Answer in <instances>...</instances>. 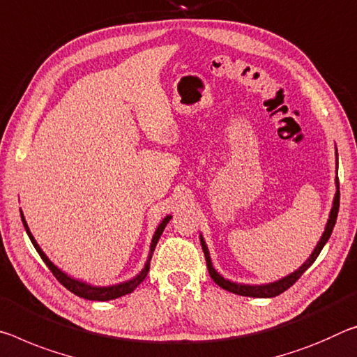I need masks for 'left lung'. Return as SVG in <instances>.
Returning <instances> with one entry per match:
<instances>
[{
	"instance_id": "obj_1",
	"label": "left lung",
	"mask_w": 357,
	"mask_h": 357,
	"mask_svg": "<svg viewBox=\"0 0 357 357\" xmlns=\"http://www.w3.org/2000/svg\"><path fill=\"white\" fill-rule=\"evenodd\" d=\"M335 157H337V162H338L337 148H335ZM335 185H337V192H335V195H333V202H332V208H331V213H329V219H327L326 229H324V231H322L321 238L318 241V245H316V248L313 250V252L310 254V257L305 260V262L297 270H294L292 273L284 276V278H280V280H276L273 282H267V284H241V282H234V281H230L227 278H224V276L220 275V273H218V270L213 267L211 256H209L206 241L200 235L202 250H203V252H205L208 271H209V276H211L213 281L216 282L219 287H222V289H225V291L238 294V296L256 297V298H271V297L280 296V294H282L284 291L289 289V287L294 284V282H296L303 275V271L307 270V268H310V265L313 264L316 259H318L321 250H322V248H324L327 240L331 238L333 225H335V220H337L338 206H340V188H338V178L337 176H335Z\"/></svg>"
}]
</instances>
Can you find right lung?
Wrapping results in <instances>:
<instances>
[{"label": "right lung", "instance_id": "add662e5", "mask_svg": "<svg viewBox=\"0 0 357 357\" xmlns=\"http://www.w3.org/2000/svg\"><path fill=\"white\" fill-rule=\"evenodd\" d=\"M20 218H22V222H24V227L26 230V235L30 236V240L33 243V246H35V250L38 251L39 256H41V259L44 260V264H46L47 267L50 268V271H52L55 278L59 280L61 284L66 287L68 291H71L77 297L87 298V301L106 302V301H114V298H119V297H122V296H127V294L133 292L141 284V282L144 281L146 275H148L149 267H151L152 252H154V250H155L157 241H158V238H160L162 231L165 230L167 224L169 222V219H172V214H168V216L163 218L162 222L158 224V227L155 229L154 236H152V241H151L149 256H148V260H146L143 270H141L137 276H133L132 280H127V281H123V282H117V284H112V286H92V284H89V282H84L81 280H76V278H73V276H70L68 273H65L63 270L56 267V265L52 262V260H50L46 256V252L41 250V246L38 245V241L35 240V236L31 235L30 229H28V224H26V220H25L24 213H22V209H20Z\"/></svg>", "mask_w": 357, "mask_h": 357}]
</instances>
